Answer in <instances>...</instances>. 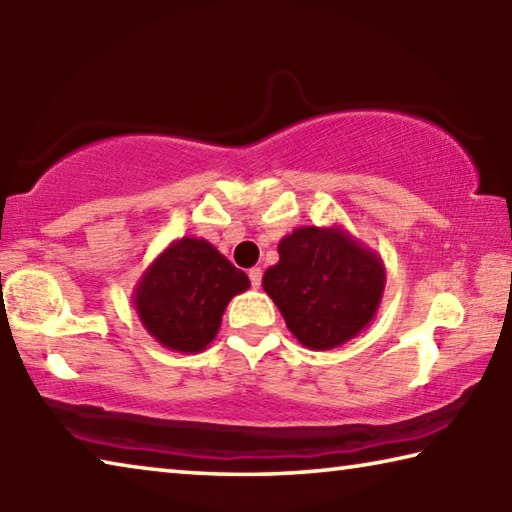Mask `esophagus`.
Wrapping results in <instances>:
<instances>
[{
    "mask_svg": "<svg viewBox=\"0 0 512 512\" xmlns=\"http://www.w3.org/2000/svg\"><path fill=\"white\" fill-rule=\"evenodd\" d=\"M248 277H250V284H253V287L257 289L259 284H262V268H259V266L250 268V271H248Z\"/></svg>",
    "mask_w": 512,
    "mask_h": 512,
    "instance_id": "obj_1",
    "label": "esophagus"
}]
</instances>
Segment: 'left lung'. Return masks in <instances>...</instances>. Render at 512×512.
Masks as SVG:
<instances>
[{"label":"left lung","instance_id":"obj_1","mask_svg":"<svg viewBox=\"0 0 512 512\" xmlns=\"http://www.w3.org/2000/svg\"><path fill=\"white\" fill-rule=\"evenodd\" d=\"M277 253L280 262L266 268L262 287L305 348H339L370 325L386 268L343 225H300L280 239Z\"/></svg>","mask_w":512,"mask_h":512}]
</instances>
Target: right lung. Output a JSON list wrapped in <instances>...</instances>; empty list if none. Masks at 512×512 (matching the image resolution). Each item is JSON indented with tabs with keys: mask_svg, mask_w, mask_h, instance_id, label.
I'll return each mask as SVG.
<instances>
[{
	"mask_svg": "<svg viewBox=\"0 0 512 512\" xmlns=\"http://www.w3.org/2000/svg\"><path fill=\"white\" fill-rule=\"evenodd\" d=\"M248 287V275L210 241L183 237L146 266L133 289V305L155 341L194 354L214 341L228 302Z\"/></svg>",
	"mask_w": 512,
	"mask_h": 512,
	"instance_id": "obj_1",
	"label": "right lung"
}]
</instances>
